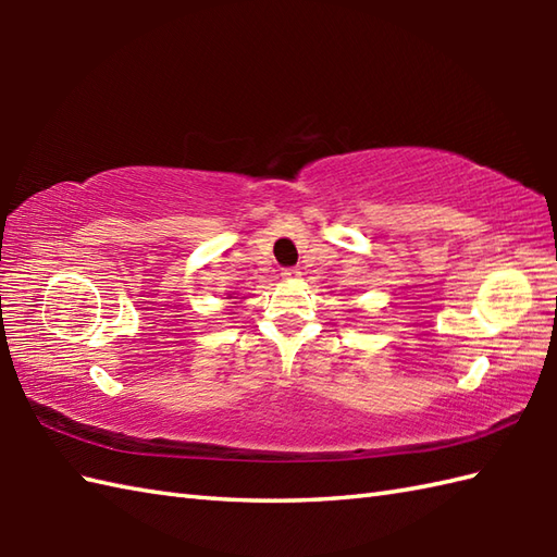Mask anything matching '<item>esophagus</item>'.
Listing matches in <instances>:
<instances>
[{"mask_svg":"<svg viewBox=\"0 0 557 557\" xmlns=\"http://www.w3.org/2000/svg\"><path fill=\"white\" fill-rule=\"evenodd\" d=\"M280 277L285 280V282H294V280L301 277V270L299 268H285V270L280 272Z\"/></svg>","mask_w":557,"mask_h":557,"instance_id":"obj_1","label":"esophagus"}]
</instances>
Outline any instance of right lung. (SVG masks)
<instances>
[{"mask_svg": "<svg viewBox=\"0 0 557 557\" xmlns=\"http://www.w3.org/2000/svg\"><path fill=\"white\" fill-rule=\"evenodd\" d=\"M230 299H232V297H230ZM232 304H236V301H232ZM239 304H242V301H239Z\"/></svg>", "mask_w": 557, "mask_h": 557, "instance_id": "add662e5", "label": "right lung"}]
</instances>
